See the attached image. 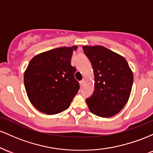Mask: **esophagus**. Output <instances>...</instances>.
Returning a JSON list of instances; mask_svg holds the SVG:
<instances>
[{
	"label": "esophagus",
	"mask_w": 153,
	"mask_h": 153,
	"mask_svg": "<svg viewBox=\"0 0 153 153\" xmlns=\"http://www.w3.org/2000/svg\"><path fill=\"white\" fill-rule=\"evenodd\" d=\"M85 79H82V81H80V82H79V83H80V85H81V86L83 85L84 84H85Z\"/></svg>",
	"instance_id": "34e87169"
}]
</instances>
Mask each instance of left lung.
Wrapping results in <instances>:
<instances>
[{"instance_id":"1","label":"left lung","mask_w":153,"mask_h":153,"mask_svg":"<svg viewBox=\"0 0 153 153\" xmlns=\"http://www.w3.org/2000/svg\"><path fill=\"white\" fill-rule=\"evenodd\" d=\"M95 75V90L86 99L89 110L102 118L115 116L123 109L131 94L133 73L127 61L103 46H83Z\"/></svg>"}]
</instances>
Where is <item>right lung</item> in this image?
<instances>
[{"mask_svg": "<svg viewBox=\"0 0 153 153\" xmlns=\"http://www.w3.org/2000/svg\"><path fill=\"white\" fill-rule=\"evenodd\" d=\"M77 46L62 47L35 56L25 72L24 82L32 104L40 112L59 114L69 107L79 90L71 64Z\"/></svg>", "mask_w": 153, "mask_h": 153, "instance_id": "add662e5", "label": "right lung"}]
</instances>
